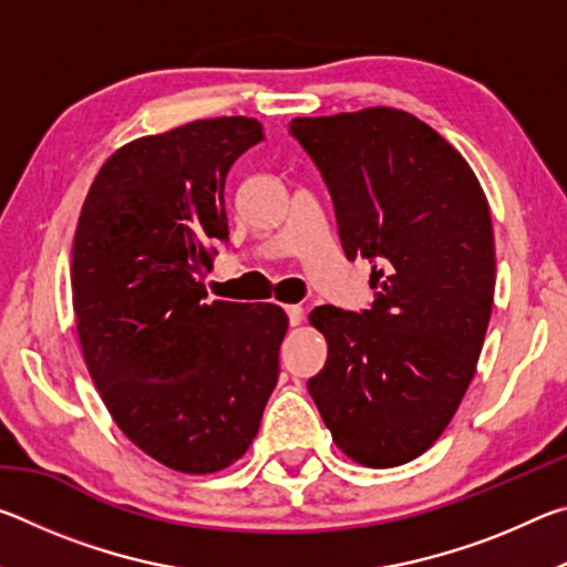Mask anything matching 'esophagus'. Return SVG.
Segmentation results:
<instances>
[{
  "label": "esophagus",
  "instance_id": "obj_1",
  "mask_svg": "<svg viewBox=\"0 0 567 567\" xmlns=\"http://www.w3.org/2000/svg\"><path fill=\"white\" fill-rule=\"evenodd\" d=\"M285 310H287V318H290V324H292V328H297V324H300V322H302V318H305V310H302V307H300V305H287Z\"/></svg>",
  "mask_w": 567,
  "mask_h": 567
}]
</instances>
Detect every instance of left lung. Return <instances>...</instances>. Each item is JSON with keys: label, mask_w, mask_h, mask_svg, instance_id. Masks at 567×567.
Segmentation results:
<instances>
[{"label": "left lung", "mask_w": 567, "mask_h": 567, "mask_svg": "<svg viewBox=\"0 0 567 567\" xmlns=\"http://www.w3.org/2000/svg\"><path fill=\"white\" fill-rule=\"evenodd\" d=\"M290 132L330 189L344 255L372 262L378 290L370 310L310 312L328 362L307 390L350 460L405 465L443 435L475 375L495 295L487 197L410 112L297 117Z\"/></svg>", "instance_id": "obj_1"}]
</instances>
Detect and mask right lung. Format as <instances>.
I'll return each mask as SVG.
<instances>
[{"mask_svg": "<svg viewBox=\"0 0 567 567\" xmlns=\"http://www.w3.org/2000/svg\"><path fill=\"white\" fill-rule=\"evenodd\" d=\"M265 140L252 117L182 124L120 147L84 199L72 307L87 370L142 453L207 475L247 453L280 375L282 307L207 302L225 177Z\"/></svg>", "mask_w": 567, "mask_h": 567, "instance_id": "obj_1", "label": "right lung"}]
</instances>
